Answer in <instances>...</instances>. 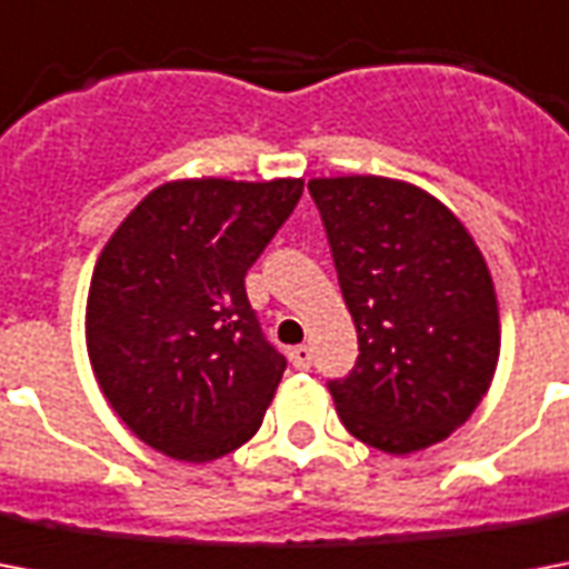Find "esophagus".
<instances>
[{
    "label": "esophagus",
    "mask_w": 569,
    "mask_h": 569,
    "mask_svg": "<svg viewBox=\"0 0 569 569\" xmlns=\"http://www.w3.org/2000/svg\"><path fill=\"white\" fill-rule=\"evenodd\" d=\"M289 357H292V366H295V369H301V372H307V369H310L312 351H310V348H307V346L292 348V351H289Z\"/></svg>",
    "instance_id": "34e87169"
}]
</instances>
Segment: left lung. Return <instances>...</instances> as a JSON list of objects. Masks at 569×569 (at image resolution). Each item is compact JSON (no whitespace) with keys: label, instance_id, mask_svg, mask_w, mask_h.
<instances>
[{"label":"left lung","instance_id":"1","mask_svg":"<svg viewBox=\"0 0 569 569\" xmlns=\"http://www.w3.org/2000/svg\"><path fill=\"white\" fill-rule=\"evenodd\" d=\"M357 328L355 369L330 380L357 440L410 455L446 440L485 398L499 360V307L467 227L410 182L310 180Z\"/></svg>","mask_w":569,"mask_h":569}]
</instances>
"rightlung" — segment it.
I'll return each instance as SVG.
<instances>
[{
	"label": "right lung",
	"instance_id": "obj_1",
	"mask_svg": "<svg viewBox=\"0 0 569 569\" xmlns=\"http://www.w3.org/2000/svg\"><path fill=\"white\" fill-rule=\"evenodd\" d=\"M303 180H177L106 241L84 337L102 396L138 440L206 463L262 425L286 357L266 339L244 274L292 214Z\"/></svg>",
	"mask_w": 569,
	"mask_h": 569
}]
</instances>
